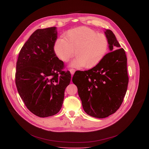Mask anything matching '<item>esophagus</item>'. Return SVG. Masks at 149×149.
<instances>
[{
  "instance_id": "obj_1",
  "label": "esophagus",
  "mask_w": 149,
  "mask_h": 149,
  "mask_svg": "<svg viewBox=\"0 0 149 149\" xmlns=\"http://www.w3.org/2000/svg\"><path fill=\"white\" fill-rule=\"evenodd\" d=\"M69 71L70 72V74H71L72 75H74V74L75 73V70L74 69H69Z\"/></svg>"
}]
</instances>
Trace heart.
I'll return each instance as SVG.
<instances>
[{
  "label": "heart",
  "mask_w": 149,
  "mask_h": 149,
  "mask_svg": "<svg viewBox=\"0 0 149 149\" xmlns=\"http://www.w3.org/2000/svg\"><path fill=\"white\" fill-rule=\"evenodd\" d=\"M108 47L105 35L82 26L69 30L64 34V38H57L54 45V51L63 62L68 61L75 55L76 57L70 63L72 67L91 69L103 60Z\"/></svg>",
  "instance_id": "heart-1"
}]
</instances>
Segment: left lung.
Listing matches in <instances>:
<instances>
[{
	"mask_svg": "<svg viewBox=\"0 0 149 149\" xmlns=\"http://www.w3.org/2000/svg\"><path fill=\"white\" fill-rule=\"evenodd\" d=\"M104 33L111 52L95 67L85 71L78 70L72 77L84 112L97 118H106L118 110L129 83L126 52L120 48L111 30L106 29Z\"/></svg>",
	"mask_w": 149,
	"mask_h": 149,
	"instance_id": "1",
	"label": "left lung"
}]
</instances>
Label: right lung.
Instances as JSON below:
<instances>
[{
	"instance_id": "1",
	"label": "right lung",
	"mask_w": 149,
	"mask_h": 149,
	"mask_svg": "<svg viewBox=\"0 0 149 149\" xmlns=\"http://www.w3.org/2000/svg\"><path fill=\"white\" fill-rule=\"evenodd\" d=\"M57 38L56 27L37 29L23 46L16 64L19 94L28 110L42 118L60 111L71 79L54 51Z\"/></svg>"
}]
</instances>
